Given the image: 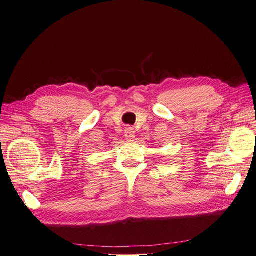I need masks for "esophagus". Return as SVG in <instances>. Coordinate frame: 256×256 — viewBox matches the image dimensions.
<instances>
[{
  "label": "esophagus",
  "instance_id": "34e87169",
  "mask_svg": "<svg viewBox=\"0 0 256 256\" xmlns=\"http://www.w3.org/2000/svg\"><path fill=\"white\" fill-rule=\"evenodd\" d=\"M125 138L128 141H134L136 138V131L134 128L128 127L125 129Z\"/></svg>",
  "mask_w": 256,
  "mask_h": 256
}]
</instances>
